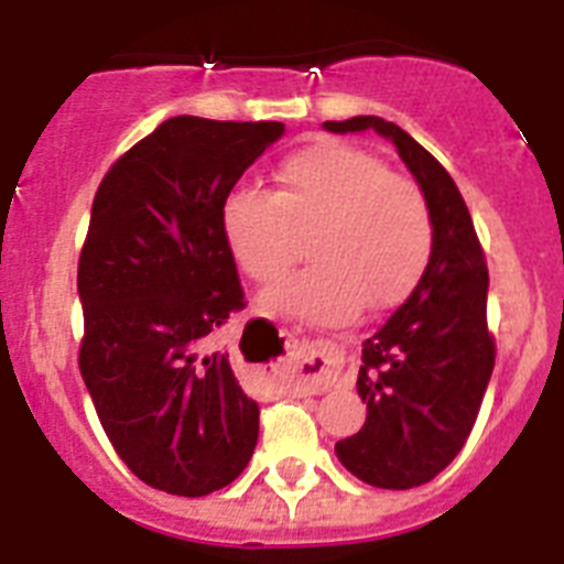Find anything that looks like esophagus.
Instances as JSON below:
<instances>
[{"label": "esophagus", "mask_w": 564, "mask_h": 564, "mask_svg": "<svg viewBox=\"0 0 564 564\" xmlns=\"http://www.w3.org/2000/svg\"><path fill=\"white\" fill-rule=\"evenodd\" d=\"M338 367H341V352H338L336 344L318 338V341L305 344V350L299 356L296 383H302L311 392H325Z\"/></svg>", "instance_id": "34e87169"}]
</instances>
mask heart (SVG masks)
Returning <instances> with one entry per match:
<instances>
[{
  "label": "heart",
  "mask_w": 564,
  "mask_h": 564,
  "mask_svg": "<svg viewBox=\"0 0 564 564\" xmlns=\"http://www.w3.org/2000/svg\"><path fill=\"white\" fill-rule=\"evenodd\" d=\"M311 231L305 271L262 296L273 313L313 325L350 322L398 305L432 253V214L421 186L352 143L316 141L276 169V192L239 186L223 203V234L257 282L291 268L296 234Z\"/></svg>",
  "instance_id": "obj_1"
}]
</instances>
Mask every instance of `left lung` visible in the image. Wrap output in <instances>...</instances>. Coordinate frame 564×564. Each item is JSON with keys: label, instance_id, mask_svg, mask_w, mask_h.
I'll return each instance as SVG.
<instances>
[{"label": "left lung", "instance_id": "8db88e82", "mask_svg": "<svg viewBox=\"0 0 564 564\" xmlns=\"http://www.w3.org/2000/svg\"><path fill=\"white\" fill-rule=\"evenodd\" d=\"M322 127L376 129L390 138L430 203V265L412 296L364 341L356 387L367 401V421L336 443L338 460L358 480L415 488L441 475L466 446L495 370L486 253L452 174L398 123L356 115Z\"/></svg>", "mask_w": 564, "mask_h": 564}]
</instances>
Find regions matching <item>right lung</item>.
<instances>
[{
    "mask_svg": "<svg viewBox=\"0 0 564 564\" xmlns=\"http://www.w3.org/2000/svg\"><path fill=\"white\" fill-rule=\"evenodd\" d=\"M285 132L279 121L177 115L104 174L78 257V370L134 477L177 497L237 480L259 406L214 333L246 307L223 203Z\"/></svg>",
    "mask_w": 564,
    "mask_h": 564,
    "instance_id": "right-lung-1",
    "label": "right lung"
}]
</instances>
